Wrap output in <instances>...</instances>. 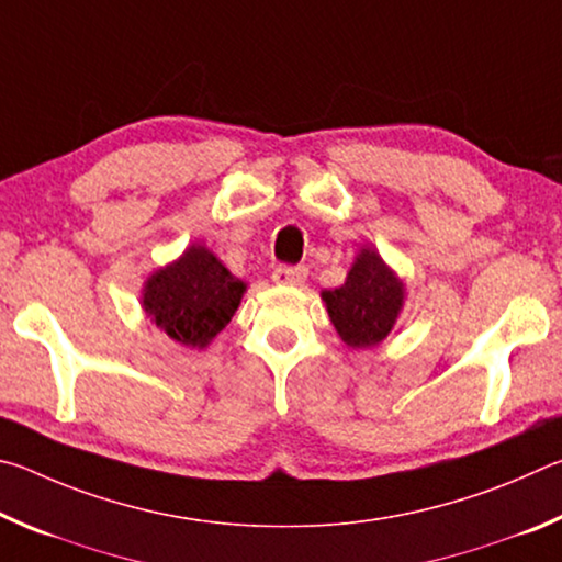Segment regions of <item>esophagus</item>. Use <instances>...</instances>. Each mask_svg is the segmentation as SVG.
<instances>
[{"instance_id": "esophagus-1", "label": "esophagus", "mask_w": 562, "mask_h": 562, "mask_svg": "<svg viewBox=\"0 0 562 562\" xmlns=\"http://www.w3.org/2000/svg\"><path fill=\"white\" fill-rule=\"evenodd\" d=\"M307 280V268H290V265H280L272 270V282L284 284V288H300Z\"/></svg>"}]
</instances>
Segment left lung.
Masks as SVG:
<instances>
[{
  "label": "left lung",
  "instance_id": "obj_1",
  "mask_svg": "<svg viewBox=\"0 0 562 562\" xmlns=\"http://www.w3.org/2000/svg\"><path fill=\"white\" fill-rule=\"evenodd\" d=\"M337 335L351 349H372L389 337L406 302V284L376 247L361 245L347 280L322 292Z\"/></svg>",
  "mask_w": 562,
  "mask_h": 562
}]
</instances>
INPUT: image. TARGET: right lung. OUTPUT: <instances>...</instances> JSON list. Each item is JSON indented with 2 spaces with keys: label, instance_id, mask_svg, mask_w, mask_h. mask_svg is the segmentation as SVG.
I'll return each instance as SVG.
<instances>
[{
  "label": "right lung",
  "instance_id": "1",
  "mask_svg": "<svg viewBox=\"0 0 562 562\" xmlns=\"http://www.w3.org/2000/svg\"><path fill=\"white\" fill-rule=\"evenodd\" d=\"M247 284L217 260L203 243L154 270L140 290L146 317L170 339L190 349H203L221 335L240 307Z\"/></svg>",
  "mask_w": 562,
  "mask_h": 562
}]
</instances>
